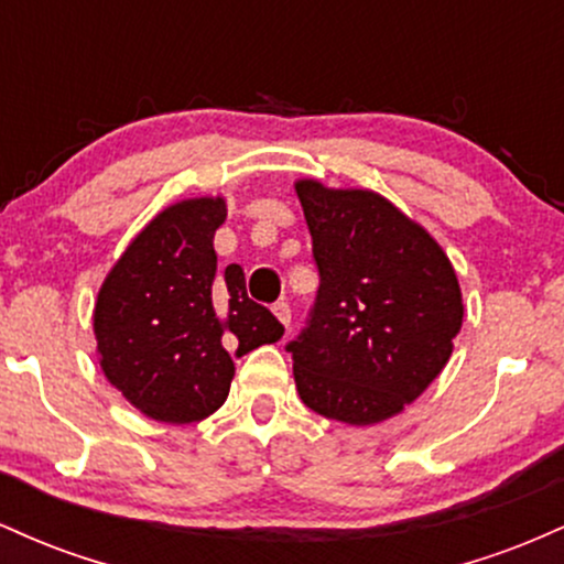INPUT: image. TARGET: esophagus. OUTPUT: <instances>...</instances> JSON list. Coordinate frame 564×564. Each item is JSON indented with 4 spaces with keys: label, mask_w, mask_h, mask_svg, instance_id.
Segmentation results:
<instances>
[{
    "label": "esophagus",
    "mask_w": 564,
    "mask_h": 564,
    "mask_svg": "<svg viewBox=\"0 0 564 564\" xmlns=\"http://www.w3.org/2000/svg\"><path fill=\"white\" fill-rule=\"evenodd\" d=\"M273 313H275V318L283 323V326H289L291 323V307H289V302H275L273 304Z\"/></svg>",
    "instance_id": "34e87169"
}]
</instances>
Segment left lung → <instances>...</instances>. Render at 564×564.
Listing matches in <instances>:
<instances>
[{
	"instance_id": "left-lung-1",
	"label": "left lung",
	"mask_w": 564,
	"mask_h": 564,
	"mask_svg": "<svg viewBox=\"0 0 564 564\" xmlns=\"http://www.w3.org/2000/svg\"><path fill=\"white\" fill-rule=\"evenodd\" d=\"M321 286L286 345L304 405L345 424L400 413L448 364L464 318L448 257L371 191L296 183Z\"/></svg>"
}]
</instances>
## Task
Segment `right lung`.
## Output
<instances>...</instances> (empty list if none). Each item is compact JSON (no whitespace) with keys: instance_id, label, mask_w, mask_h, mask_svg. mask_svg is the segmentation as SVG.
Listing matches in <instances>:
<instances>
[{"instance_id":"right-lung-1","label":"right lung","mask_w":564,"mask_h":564,"mask_svg":"<svg viewBox=\"0 0 564 564\" xmlns=\"http://www.w3.org/2000/svg\"><path fill=\"white\" fill-rule=\"evenodd\" d=\"M223 198L170 206L129 243L95 304V336L108 381L145 416L200 422L230 392L232 358L273 345L283 326L249 300L243 270L217 278L215 232Z\"/></svg>"}]
</instances>
